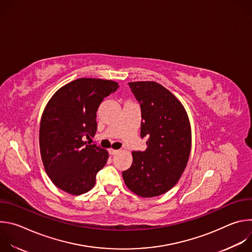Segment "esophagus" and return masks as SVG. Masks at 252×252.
<instances>
[{"instance_id": "esophagus-1", "label": "esophagus", "mask_w": 252, "mask_h": 252, "mask_svg": "<svg viewBox=\"0 0 252 252\" xmlns=\"http://www.w3.org/2000/svg\"><path fill=\"white\" fill-rule=\"evenodd\" d=\"M120 153V151H118V150H113V149H110L109 150V154L111 155V156H116V155H118Z\"/></svg>"}]
</instances>
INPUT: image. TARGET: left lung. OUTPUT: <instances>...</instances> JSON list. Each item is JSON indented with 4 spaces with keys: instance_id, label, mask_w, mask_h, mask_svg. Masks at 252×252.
I'll return each instance as SVG.
<instances>
[{
    "instance_id": "8db88e82",
    "label": "left lung",
    "mask_w": 252,
    "mask_h": 252,
    "mask_svg": "<svg viewBox=\"0 0 252 252\" xmlns=\"http://www.w3.org/2000/svg\"><path fill=\"white\" fill-rule=\"evenodd\" d=\"M140 105V137L147 149L132 153L131 166L123 172L126 187L142 197L160 195L181 178L190 154V125L184 105L155 82L128 83Z\"/></svg>"
}]
</instances>
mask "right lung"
<instances>
[{
	"label": "right lung",
	"mask_w": 252,
	"mask_h": 252,
	"mask_svg": "<svg viewBox=\"0 0 252 252\" xmlns=\"http://www.w3.org/2000/svg\"><path fill=\"white\" fill-rule=\"evenodd\" d=\"M119 85L100 79H78L50 99L40 126V149L46 172L56 187L79 195L91 190L109 154L85 141L96 131V112Z\"/></svg>",
	"instance_id": "obj_1"
}]
</instances>
